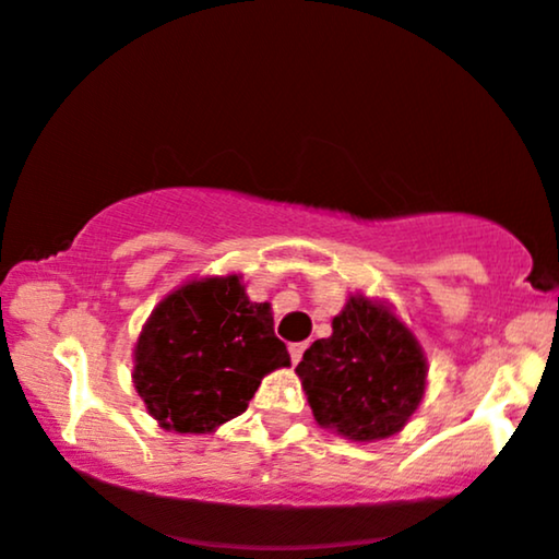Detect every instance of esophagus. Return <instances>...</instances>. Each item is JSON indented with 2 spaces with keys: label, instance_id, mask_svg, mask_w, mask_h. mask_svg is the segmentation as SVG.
Segmentation results:
<instances>
[{
  "label": "esophagus",
  "instance_id": "obj_1",
  "mask_svg": "<svg viewBox=\"0 0 559 559\" xmlns=\"http://www.w3.org/2000/svg\"><path fill=\"white\" fill-rule=\"evenodd\" d=\"M306 347H308V343H293V345H290V358H293V364H298V360L304 358Z\"/></svg>",
  "mask_w": 559,
  "mask_h": 559
}]
</instances>
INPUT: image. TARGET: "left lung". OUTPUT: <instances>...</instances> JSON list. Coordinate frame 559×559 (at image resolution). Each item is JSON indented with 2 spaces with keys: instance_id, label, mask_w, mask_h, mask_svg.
Instances as JSON below:
<instances>
[{
  "instance_id": "obj_1",
  "label": "left lung",
  "mask_w": 559,
  "mask_h": 559,
  "mask_svg": "<svg viewBox=\"0 0 559 559\" xmlns=\"http://www.w3.org/2000/svg\"><path fill=\"white\" fill-rule=\"evenodd\" d=\"M313 418L356 442L392 437L424 397L426 358L408 326L364 295L332 319L298 364Z\"/></svg>"
}]
</instances>
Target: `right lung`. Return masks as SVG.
I'll list each match as a JSON object with an SVG mask.
<instances>
[{
    "label": "right lung",
    "instance_id": "obj_1",
    "mask_svg": "<svg viewBox=\"0 0 559 559\" xmlns=\"http://www.w3.org/2000/svg\"><path fill=\"white\" fill-rule=\"evenodd\" d=\"M290 366L269 304L240 280L188 282L154 308L135 345L133 382L162 429L206 435L240 416L269 371Z\"/></svg>",
    "mask_w": 559,
    "mask_h": 559
}]
</instances>
